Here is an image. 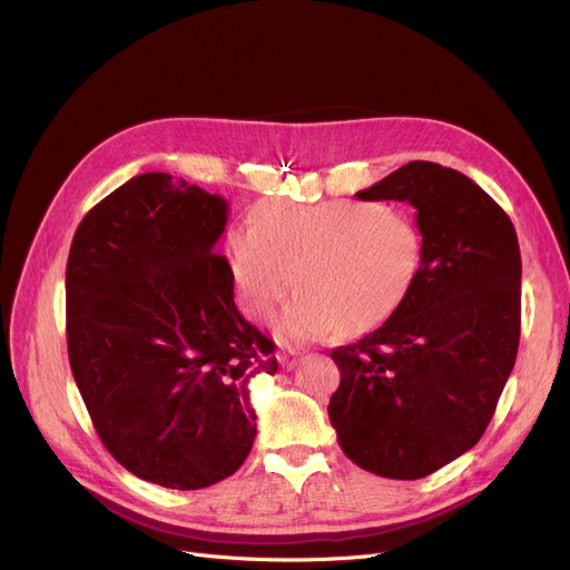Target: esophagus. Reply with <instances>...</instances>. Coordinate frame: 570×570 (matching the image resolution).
I'll use <instances>...</instances> for the list:
<instances>
[{"instance_id": "34e87169", "label": "esophagus", "mask_w": 570, "mask_h": 570, "mask_svg": "<svg viewBox=\"0 0 570 570\" xmlns=\"http://www.w3.org/2000/svg\"><path fill=\"white\" fill-rule=\"evenodd\" d=\"M277 360H279V366H282L284 371H293V368L298 366L301 352H296V350H282V352L277 354Z\"/></svg>"}]
</instances>
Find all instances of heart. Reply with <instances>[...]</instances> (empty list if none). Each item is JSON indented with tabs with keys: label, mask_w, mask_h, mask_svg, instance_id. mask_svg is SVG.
<instances>
[{
	"label": "heart",
	"mask_w": 570,
	"mask_h": 570,
	"mask_svg": "<svg viewBox=\"0 0 570 570\" xmlns=\"http://www.w3.org/2000/svg\"><path fill=\"white\" fill-rule=\"evenodd\" d=\"M244 309L269 322L293 286L301 291L277 324L282 341H320L385 322L420 265L415 225L368 202L263 204L250 229L227 239Z\"/></svg>",
	"instance_id": "1"
}]
</instances>
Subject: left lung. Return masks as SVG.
<instances>
[{
	"instance_id": "8db88e82",
	"label": "left lung",
	"mask_w": 570,
	"mask_h": 570,
	"mask_svg": "<svg viewBox=\"0 0 570 570\" xmlns=\"http://www.w3.org/2000/svg\"><path fill=\"white\" fill-rule=\"evenodd\" d=\"M356 197L409 202L423 246L387 322L331 352L341 385L328 417L354 465L420 479L476 444L514 368L517 232L472 178L434 161H409Z\"/></svg>"
}]
</instances>
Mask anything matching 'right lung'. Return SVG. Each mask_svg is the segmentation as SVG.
I'll list each match as a JSON object with an SVG mask.
<instances>
[{
    "label": "right lung",
    "instance_id": "add662e5",
    "mask_svg": "<svg viewBox=\"0 0 570 570\" xmlns=\"http://www.w3.org/2000/svg\"><path fill=\"white\" fill-rule=\"evenodd\" d=\"M227 202L142 174L79 223L66 267L68 354L115 460L164 489L235 474L256 439L248 383L277 373L274 343L235 305L216 244Z\"/></svg>",
    "mask_w": 570,
    "mask_h": 570
}]
</instances>
